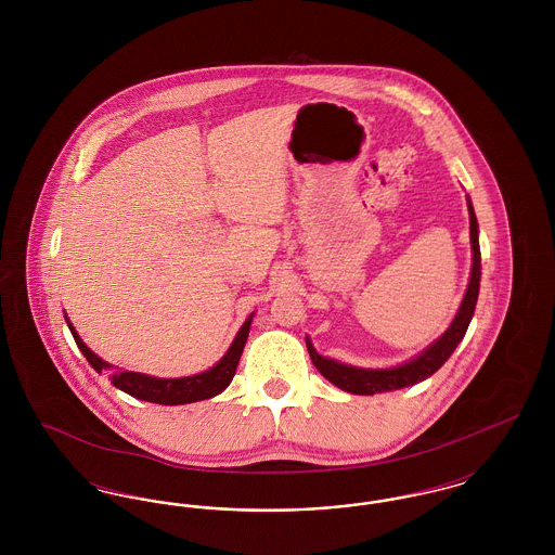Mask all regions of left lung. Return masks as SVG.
<instances>
[{"mask_svg":"<svg viewBox=\"0 0 555 555\" xmlns=\"http://www.w3.org/2000/svg\"><path fill=\"white\" fill-rule=\"evenodd\" d=\"M468 214H470V243H473V272H470V283L466 295L462 299V306L457 310V314L453 318V322L449 324L448 331L435 341L424 349L421 356H416L414 360L396 366V369H356V366H347L337 360L324 358L320 356L310 339H306L308 345V353L314 362L318 372L328 378L335 387L344 389L347 393L353 396H374V393H383V391H396L401 387H410L416 385L424 378H428L430 374H435L448 362L449 356L453 353V349L464 339L468 324L475 314L476 299H478V287H480V247H478V222H476L475 208L468 199Z\"/></svg>","mask_w":555,"mask_h":555,"instance_id":"1","label":"left lung"}]
</instances>
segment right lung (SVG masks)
<instances>
[{"label": "right lung", "instance_id": "1", "mask_svg": "<svg viewBox=\"0 0 555 555\" xmlns=\"http://www.w3.org/2000/svg\"><path fill=\"white\" fill-rule=\"evenodd\" d=\"M251 318H254V314L243 322L235 341L231 344L229 351L222 356V360L216 366H211L210 370L202 372V374L183 376V378H156V376L131 372V370H114L109 374V380L116 389H120V391H125L131 397H137V399H143V401L159 403V405H181V403H193V401H202V399L218 396L231 385V380L235 376L243 347H245L247 335H249ZM66 322H68V328H70L75 341L79 345L82 356L87 358V362L93 366V370L104 372V370L112 369L107 362L98 358L87 345L82 344L79 333L75 331V326L70 324L68 317H66Z\"/></svg>", "mask_w": 555, "mask_h": 555}]
</instances>
